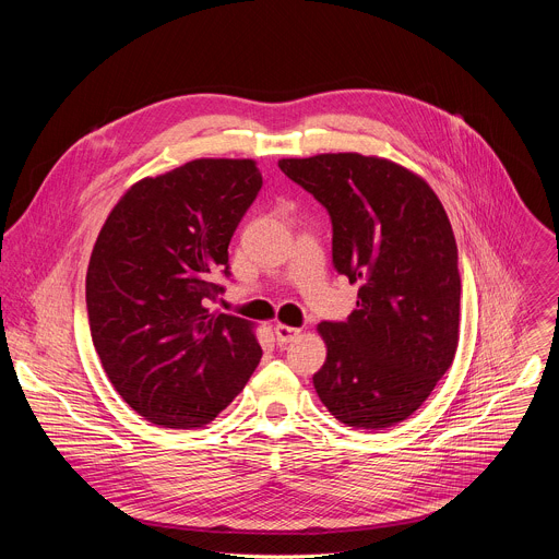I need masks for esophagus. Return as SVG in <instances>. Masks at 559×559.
<instances>
[{"instance_id": "esophagus-1", "label": "esophagus", "mask_w": 559, "mask_h": 559, "mask_svg": "<svg viewBox=\"0 0 559 559\" xmlns=\"http://www.w3.org/2000/svg\"><path fill=\"white\" fill-rule=\"evenodd\" d=\"M274 336H276L278 345H287V343H294L296 338H300V330L289 328L285 323H276L274 325Z\"/></svg>"}]
</instances>
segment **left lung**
Listing matches in <instances>:
<instances>
[{"label": "left lung", "instance_id": "8db88e82", "mask_svg": "<svg viewBox=\"0 0 559 559\" xmlns=\"http://www.w3.org/2000/svg\"><path fill=\"white\" fill-rule=\"evenodd\" d=\"M278 168L321 201L334 265L360 283L347 323L316 330L328 347L313 386L352 429L407 420L449 371L460 341L457 246L431 186L382 156L328 152Z\"/></svg>", "mask_w": 559, "mask_h": 559}]
</instances>
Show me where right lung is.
Returning <instances> with one entry per match:
<instances>
[{
	"instance_id": "add662e5",
	"label": "right lung",
	"mask_w": 559,
	"mask_h": 559,
	"mask_svg": "<svg viewBox=\"0 0 559 559\" xmlns=\"http://www.w3.org/2000/svg\"><path fill=\"white\" fill-rule=\"evenodd\" d=\"M261 186L254 158H194L132 183L97 236L86 274L93 343L119 395L154 425L212 423L263 356L254 323L205 307Z\"/></svg>"
}]
</instances>
